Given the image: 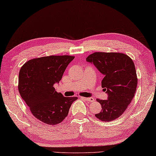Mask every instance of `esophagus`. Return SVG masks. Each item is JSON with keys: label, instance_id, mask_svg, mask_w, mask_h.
Returning <instances> with one entry per match:
<instances>
[{"label": "esophagus", "instance_id": "1", "mask_svg": "<svg viewBox=\"0 0 156 156\" xmlns=\"http://www.w3.org/2000/svg\"><path fill=\"white\" fill-rule=\"evenodd\" d=\"M83 99H85L86 101H87L88 102H93L95 101V99L93 98H81Z\"/></svg>", "mask_w": 156, "mask_h": 156}]
</instances>
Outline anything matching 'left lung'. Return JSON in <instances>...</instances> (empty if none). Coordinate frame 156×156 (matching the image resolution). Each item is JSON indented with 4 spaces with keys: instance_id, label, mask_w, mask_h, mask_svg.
Here are the masks:
<instances>
[{
    "instance_id": "obj_1",
    "label": "left lung",
    "mask_w": 156,
    "mask_h": 156,
    "mask_svg": "<svg viewBox=\"0 0 156 156\" xmlns=\"http://www.w3.org/2000/svg\"><path fill=\"white\" fill-rule=\"evenodd\" d=\"M86 61L104 76L101 87L108 94L105 100L97 99L102 109L95 117L103 122L116 119L126 111L136 93L137 78L133 61L126 55L117 52H95Z\"/></svg>"
}]
</instances>
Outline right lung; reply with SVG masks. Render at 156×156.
Segmentation results:
<instances>
[{"mask_svg": "<svg viewBox=\"0 0 156 156\" xmlns=\"http://www.w3.org/2000/svg\"><path fill=\"white\" fill-rule=\"evenodd\" d=\"M75 57L49 56L28 61L19 72V91L32 114L45 124H59L67 117L76 97H64L54 88Z\"/></svg>", "mask_w": 156, "mask_h": 156, "instance_id": "1", "label": "right lung"}]
</instances>
